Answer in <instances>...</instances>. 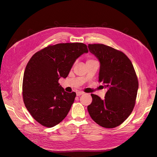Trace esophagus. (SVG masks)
Masks as SVG:
<instances>
[{"label": "esophagus", "instance_id": "esophagus-1", "mask_svg": "<svg viewBox=\"0 0 157 157\" xmlns=\"http://www.w3.org/2000/svg\"><path fill=\"white\" fill-rule=\"evenodd\" d=\"M83 94H84V92L78 91V92H77V96H81V95H82Z\"/></svg>", "mask_w": 157, "mask_h": 157}]
</instances>
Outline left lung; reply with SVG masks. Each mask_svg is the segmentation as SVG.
<instances>
[{
    "instance_id": "obj_1",
    "label": "left lung",
    "mask_w": 157,
    "mask_h": 157,
    "mask_svg": "<svg viewBox=\"0 0 157 157\" xmlns=\"http://www.w3.org/2000/svg\"><path fill=\"white\" fill-rule=\"evenodd\" d=\"M88 47L100 62L99 82L107 88L103 99L91 94L88 113L99 126L117 127L130 116L135 106L139 84L134 66L122 52L112 47L102 44Z\"/></svg>"
}]
</instances>
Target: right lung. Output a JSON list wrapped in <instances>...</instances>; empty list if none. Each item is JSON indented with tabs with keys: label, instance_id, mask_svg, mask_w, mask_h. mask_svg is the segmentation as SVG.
I'll return each mask as SVG.
<instances>
[{
	"label": "right lung",
	"instance_id": "add662e5",
	"mask_svg": "<svg viewBox=\"0 0 157 157\" xmlns=\"http://www.w3.org/2000/svg\"><path fill=\"white\" fill-rule=\"evenodd\" d=\"M87 46L81 42L49 45L33 55L23 75V99L36 121L51 128L62 121L74 102L76 93H68L58 80L66 78L75 61Z\"/></svg>",
	"mask_w": 157,
	"mask_h": 157
}]
</instances>
